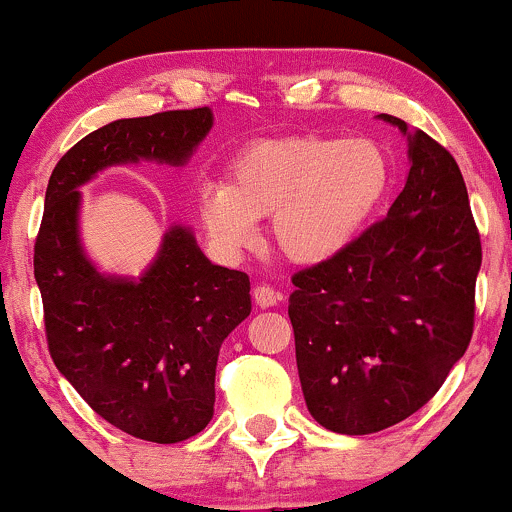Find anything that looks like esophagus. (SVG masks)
I'll return each instance as SVG.
<instances>
[{
  "label": "esophagus",
  "mask_w": 512,
  "mask_h": 512,
  "mask_svg": "<svg viewBox=\"0 0 512 512\" xmlns=\"http://www.w3.org/2000/svg\"><path fill=\"white\" fill-rule=\"evenodd\" d=\"M252 298H255V303L260 305V308H272V305L281 301V293L269 284H257L255 291H252Z\"/></svg>",
  "instance_id": "1"
}]
</instances>
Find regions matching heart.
Segmentation results:
<instances>
[{
	"label": "heart",
	"mask_w": 512,
	"mask_h": 512,
	"mask_svg": "<svg viewBox=\"0 0 512 512\" xmlns=\"http://www.w3.org/2000/svg\"><path fill=\"white\" fill-rule=\"evenodd\" d=\"M390 187V161L370 139L286 137L250 144L231 182L199 185V214L236 252L272 216L274 245L293 262H325L356 240Z\"/></svg>",
	"instance_id": "1"
}]
</instances>
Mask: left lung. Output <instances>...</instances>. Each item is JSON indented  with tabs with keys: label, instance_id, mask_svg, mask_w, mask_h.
I'll return each mask as SVG.
<instances>
[{
	"label": "left lung",
	"instance_id": "8db88e82",
	"mask_svg": "<svg viewBox=\"0 0 512 512\" xmlns=\"http://www.w3.org/2000/svg\"><path fill=\"white\" fill-rule=\"evenodd\" d=\"M409 137L407 185L385 219L291 276L289 317L308 411L346 436L383 431L440 390L474 332L481 240L460 166Z\"/></svg>",
	"mask_w": 512,
	"mask_h": 512
}]
</instances>
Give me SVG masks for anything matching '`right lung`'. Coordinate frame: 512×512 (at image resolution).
Listing matches in <instances>:
<instances>
[{
	"mask_svg": "<svg viewBox=\"0 0 512 512\" xmlns=\"http://www.w3.org/2000/svg\"><path fill=\"white\" fill-rule=\"evenodd\" d=\"M209 129V108L166 110L76 142L52 170L33 248L57 370L108 424L151 443H180L211 421L219 349L250 315V279L211 264L182 226L139 281L98 274L79 243L76 187L139 158L182 166Z\"/></svg>",
	"mask_w": 512,
	"mask_h": 512,
	"instance_id": "1",
	"label": "right lung"
}]
</instances>
